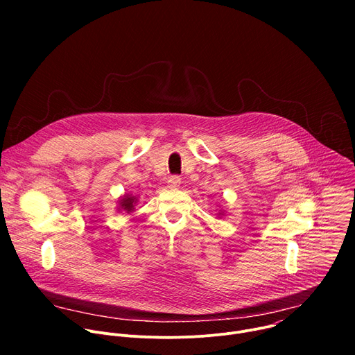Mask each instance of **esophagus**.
<instances>
[{"label": "esophagus", "mask_w": 355, "mask_h": 355, "mask_svg": "<svg viewBox=\"0 0 355 355\" xmlns=\"http://www.w3.org/2000/svg\"><path fill=\"white\" fill-rule=\"evenodd\" d=\"M167 182H168V188L177 189V188H180V185H181V178L177 177V175H173V177L168 178Z\"/></svg>", "instance_id": "esophagus-1"}]
</instances>
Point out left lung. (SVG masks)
Returning a JSON list of instances; mask_svg holds the SVG:
<instances>
[{
  "label": "left lung",
  "instance_id": "left-lung-1",
  "mask_svg": "<svg viewBox=\"0 0 355 355\" xmlns=\"http://www.w3.org/2000/svg\"><path fill=\"white\" fill-rule=\"evenodd\" d=\"M219 215H223V212H222V214H220V212H219Z\"/></svg>",
  "mask_w": 355,
  "mask_h": 355
}]
</instances>
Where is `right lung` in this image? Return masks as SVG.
<instances>
[{
    "label": "right lung",
    "mask_w": 355,
    "mask_h": 355,
    "mask_svg": "<svg viewBox=\"0 0 355 355\" xmlns=\"http://www.w3.org/2000/svg\"><path fill=\"white\" fill-rule=\"evenodd\" d=\"M137 202V198L136 196H133V195H129V193H126V195H123L122 196V199L119 200V211H125V212H132L133 209H135V204Z\"/></svg>",
    "instance_id": "right-lung-1"
}]
</instances>
